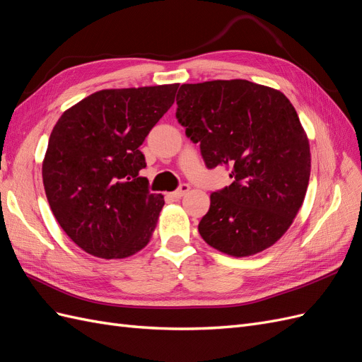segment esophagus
<instances>
[{
	"label": "esophagus",
	"mask_w": 362,
	"mask_h": 362,
	"mask_svg": "<svg viewBox=\"0 0 362 362\" xmlns=\"http://www.w3.org/2000/svg\"><path fill=\"white\" fill-rule=\"evenodd\" d=\"M190 190V187H189V184H181L180 185V189L178 190H175V192H172V196L173 198H177V199H180V198H182V196L187 193Z\"/></svg>",
	"instance_id": "obj_1"
}]
</instances>
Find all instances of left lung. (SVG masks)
I'll return each mask as SVG.
<instances>
[{"label":"left lung","mask_w":362,"mask_h":362,"mask_svg":"<svg viewBox=\"0 0 362 362\" xmlns=\"http://www.w3.org/2000/svg\"><path fill=\"white\" fill-rule=\"evenodd\" d=\"M177 117L201 145L208 169L225 166L233 184L210 196L199 222L206 245L250 257L287 233L311 173L310 141L282 92L247 80L182 84Z\"/></svg>","instance_id":"left-lung-1"}]
</instances>
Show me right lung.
<instances>
[{
	"mask_svg": "<svg viewBox=\"0 0 362 362\" xmlns=\"http://www.w3.org/2000/svg\"><path fill=\"white\" fill-rule=\"evenodd\" d=\"M178 83L104 89L64 112L49 136L42 178L72 242L98 258H128L157 226L163 194L149 193L139 149L175 103Z\"/></svg>",
	"mask_w": 362,
	"mask_h": 362,
	"instance_id": "add662e5",
	"label": "right lung"
}]
</instances>
